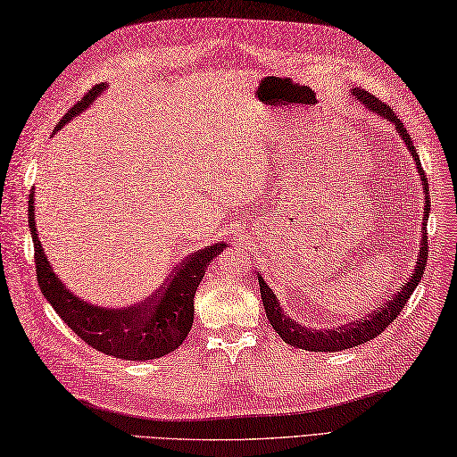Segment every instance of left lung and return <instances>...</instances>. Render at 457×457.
I'll use <instances>...</instances> for the list:
<instances>
[{
	"label": "left lung",
	"instance_id": "1",
	"mask_svg": "<svg viewBox=\"0 0 457 457\" xmlns=\"http://www.w3.org/2000/svg\"><path fill=\"white\" fill-rule=\"evenodd\" d=\"M353 96L359 100L361 104H364L366 108H370L374 114L382 116L384 120L392 121L395 126L399 137H402L407 145L409 153L413 154V161L419 169V176L422 180V186H425V211H422V235H420V248H419V255H417V267L415 271L411 273L409 281L399 288L395 293L394 300H389L386 303L378 312L366 316L361 321H351L347 326H341L337 329H314V328H306L303 324H298L296 320L288 318V314L283 312L281 303L277 300V296L273 295V291L267 285L262 275L258 273V283H260V293H262V300H263V308H265V314L267 320H270V324L273 326V329L279 333V337L293 345V347L298 349H304V351H314V353H336V351H345V349H351V347H357V345H362L366 341H370L374 337L380 336V333L392 324V321L399 316L402 312L403 306L407 300L413 295V291L417 288V285L420 283V277L425 273V267H427V255H428V242H427V220H428V213H430V197H428V180L425 176V170H422L420 161H419V154L415 151V145L411 141L407 129L403 128L402 121L394 114V110L389 108L387 104H384L380 98H376L374 95H370L369 91H364V88H351Z\"/></svg>",
	"mask_w": 457,
	"mask_h": 457
}]
</instances>
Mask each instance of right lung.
Segmentation results:
<instances>
[{"label": "right lung", "mask_w": 457, "mask_h": 457, "mask_svg": "<svg viewBox=\"0 0 457 457\" xmlns=\"http://www.w3.org/2000/svg\"><path fill=\"white\" fill-rule=\"evenodd\" d=\"M106 85H95L54 131L62 129L70 120L81 114L88 104L103 93ZM29 228L35 242L37 279L42 295L46 296L58 316L93 349L112 354L121 361L161 359L180 347L194 324V296L202 283L211 260L227 248V244H213L197 250L178 265L170 279L153 298L126 308H106L87 303L73 295L54 273L37 235L35 192L29 199Z\"/></svg>", "instance_id": "add662e5"}]
</instances>
